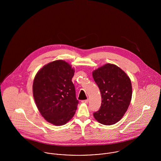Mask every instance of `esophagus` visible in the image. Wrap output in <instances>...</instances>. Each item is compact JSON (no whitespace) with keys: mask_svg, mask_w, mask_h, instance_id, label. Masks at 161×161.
<instances>
[{"mask_svg":"<svg viewBox=\"0 0 161 161\" xmlns=\"http://www.w3.org/2000/svg\"><path fill=\"white\" fill-rule=\"evenodd\" d=\"M88 102H89V100L88 99L87 100H84L82 101V103H88Z\"/></svg>","mask_w":161,"mask_h":161,"instance_id":"1","label":"esophagus"}]
</instances>
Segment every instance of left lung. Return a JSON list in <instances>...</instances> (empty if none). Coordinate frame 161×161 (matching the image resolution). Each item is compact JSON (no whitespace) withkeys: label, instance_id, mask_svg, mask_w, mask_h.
I'll use <instances>...</instances> for the list:
<instances>
[{"label":"left lung","instance_id":"1","mask_svg":"<svg viewBox=\"0 0 161 161\" xmlns=\"http://www.w3.org/2000/svg\"><path fill=\"white\" fill-rule=\"evenodd\" d=\"M92 76L102 96L100 108L93 116L102 125H114L122 118L130 104L131 80L122 69L110 63L93 70Z\"/></svg>","mask_w":161,"mask_h":161}]
</instances>
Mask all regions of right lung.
Returning a JSON list of instances; mask_svg holds the SVG:
<instances>
[{
    "label": "right lung",
    "instance_id": "1",
    "mask_svg": "<svg viewBox=\"0 0 161 161\" xmlns=\"http://www.w3.org/2000/svg\"><path fill=\"white\" fill-rule=\"evenodd\" d=\"M75 70L68 63L56 60L36 73L33 83L36 105L46 121L55 126L67 123L74 116L79 101L72 82Z\"/></svg>",
    "mask_w": 161,
    "mask_h": 161
}]
</instances>
